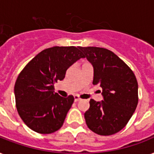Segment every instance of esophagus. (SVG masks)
I'll list each match as a JSON object with an SVG mask.
<instances>
[{
  "label": "esophagus",
  "instance_id": "obj_1",
  "mask_svg": "<svg viewBox=\"0 0 154 154\" xmlns=\"http://www.w3.org/2000/svg\"><path fill=\"white\" fill-rule=\"evenodd\" d=\"M81 101V98H80L79 97L77 96V95H75L74 96V101L75 102H77V101Z\"/></svg>",
  "mask_w": 154,
  "mask_h": 154
}]
</instances>
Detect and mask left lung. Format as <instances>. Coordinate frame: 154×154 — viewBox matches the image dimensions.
Masks as SVG:
<instances>
[{"label": "left lung", "instance_id": "1", "mask_svg": "<svg viewBox=\"0 0 154 154\" xmlns=\"http://www.w3.org/2000/svg\"><path fill=\"white\" fill-rule=\"evenodd\" d=\"M94 67L93 84L102 89L103 100L89 101L85 112L87 126L95 134L109 136L124 128L138 103V85L130 68L109 49L80 47Z\"/></svg>", "mask_w": 154, "mask_h": 154}]
</instances>
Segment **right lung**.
<instances>
[{
  "mask_svg": "<svg viewBox=\"0 0 154 154\" xmlns=\"http://www.w3.org/2000/svg\"><path fill=\"white\" fill-rule=\"evenodd\" d=\"M80 47L54 46L44 49L20 72L14 86L16 106L20 118L38 134L54 133L62 126L74 98L54 92V84L66 70L85 56Z\"/></svg>",
  "mask_w": 154,
  "mask_h": 154,
  "instance_id": "right-lung-1",
  "label": "right lung"
}]
</instances>
